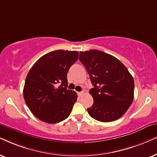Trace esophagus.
Returning a JSON list of instances; mask_svg holds the SVG:
<instances>
[{
	"mask_svg": "<svg viewBox=\"0 0 157 157\" xmlns=\"http://www.w3.org/2000/svg\"><path fill=\"white\" fill-rule=\"evenodd\" d=\"M82 94H83V92H77V95H78L79 97L82 96Z\"/></svg>",
	"mask_w": 157,
	"mask_h": 157,
	"instance_id": "obj_1",
	"label": "esophagus"
}]
</instances>
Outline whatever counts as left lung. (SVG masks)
I'll use <instances>...</instances> for the list:
<instances>
[{
    "instance_id": "obj_1",
    "label": "left lung",
    "mask_w": 157,
    "mask_h": 157,
    "mask_svg": "<svg viewBox=\"0 0 157 157\" xmlns=\"http://www.w3.org/2000/svg\"><path fill=\"white\" fill-rule=\"evenodd\" d=\"M79 59L93 85L90 90L93 104L87 109L89 115L103 122L118 120L133 101V77L119 59L103 51H80Z\"/></svg>"
}]
</instances>
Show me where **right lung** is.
<instances>
[{
  "mask_svg": "<svg viewBox=\"0 0 157 157\" xmlns=\"http://www.w3.org/2000/svg\"><path fill=\"white\" fill-rule=\"evenodd\" d=\"M78 57L76 51H53L40 57L29 71L23 90L24 98L31 112L40 120L54 124L69 116L77 95L67 89V75Z\"/></svg>",
  "mask_w": 157,
  "mask_h": 157,
  "instance_id": "obj_1",
  "label": "right lung"
}]
</instances>
